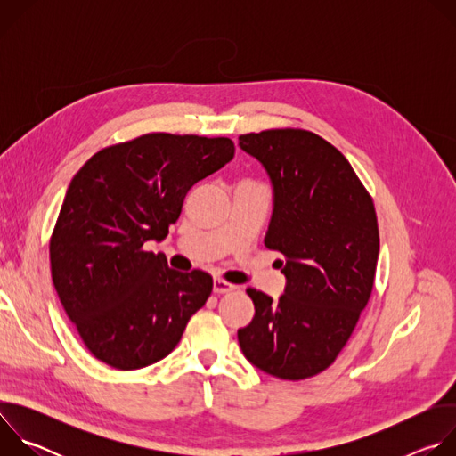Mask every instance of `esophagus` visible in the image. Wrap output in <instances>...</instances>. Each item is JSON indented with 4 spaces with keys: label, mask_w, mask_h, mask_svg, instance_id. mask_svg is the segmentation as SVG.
Returning <instances> with one entry per match:
<instances>
[{
    "label": "esophagus",
    "mask_w": 456,
    "mask_h": 456,
    "mask_svg": "<svg viewBox=\"0 0 456 456\" xmlns=\"http://www.w3.org/2000/svg\"><path fill=\"white\" fill-rule=\"evenodd\" d=\"M236 287L232 285V283H229V281H225V280H222V278H215V281H213V290H215V294H227V292H231V290H234Z\"/></svg>",
    "instance_id": "1"
}]
</instances>
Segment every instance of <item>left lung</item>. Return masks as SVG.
<instances>
[{
    "mask_svg": "<svg viewBox=\"0 0 456 456\" xmlns=\"http://www.w3.org/2000/svg\"><path fill=\"white\" fill-rule=\"evenodd\" d=\"M240 148L271 176L265 247L283 254L278 265L287 278L276 303L247 289L256 312L238 330L240 348L259 370L303 380L338 359L371 296L379 257L373 200L345 155L306 129L247 134Z\"/></svg>",
    "mask_w": 456,
    "mask_h": 456,
    "instance_id": "left-lung-1",
    "label": "left lung"
}]
</instances>
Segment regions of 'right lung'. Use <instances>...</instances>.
<instances>
[{"instance_id": "1", "label": "right lung", "mask_w": 456, "mask_h": 456, "mask_svg": "<svg viewBox=\"0 0 456 456\" xmlns=\"http://www.w3.org/2000/svg\"><path fill=\"white\" fill-rule=\"evenodd\" d=\"M232 157L227 137L146 134L102 148L76 173L50 236V269L94 357L139 370L178 345L213 278L169 269L144 243L164 240L187 191Z\"/></svg>"}]
</instances>
